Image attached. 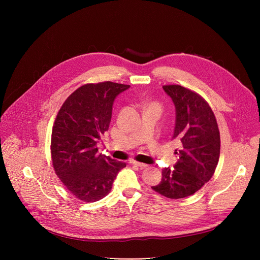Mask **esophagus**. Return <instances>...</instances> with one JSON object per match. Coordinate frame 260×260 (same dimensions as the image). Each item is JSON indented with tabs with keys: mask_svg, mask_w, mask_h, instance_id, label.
I'll return each instance as SVG.
<instances>
[{
	"mask_svg": "<svg viewBox=\"0 0 260 260\" xmlns=\"http://www.w3.org/2000/svg\"><path fill=\"white\" fill-rule=\"evenodd\" d=\"M132 164L141 168V169H146L148 167V165H145V164H142V162H139V161H136V160H132Z\"/></svg>",
	"mask_w": 260,
	"mask_h": 260,
	"instance_id": "1",
	"label": "esophagus"
}]
</instances>
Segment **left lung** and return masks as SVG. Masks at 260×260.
Returning <instances> with one entry per match:
<instances>
[{
  "label": "left lung",
  "mask_w": 260,
  "mask_h": 260,
  "mask_svg": "<svg viewBox=\"0 0 260 260\" xmlns=\"http://www.w3.org/2000/svg\"><path fill=\"white\" fill-rule=\"evenodd\" d=\"M162 88L176 109L172 140L180 144L179 159L174 169L162 170L160 183L151 188L177 200L192 196L212 178L220 155V134L211 107L200 94L180 85Z\"/></svg>",
  "instance_id": "left-lung-1"
}]
</instances>
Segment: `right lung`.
<instances>
[{
	"instance_id": "add662e5",
	"label": "right lung",
	"mask_w": 260,
	"mask_h": 260,
	"mask_svg": "<svg viewBox=\"0 0 260 260\" xmlns=\"http://www.w3.org/2000/svg\"><path fill=\"white\" fill-rule=\"evenodd\" d=\"M129 85L100 82L82 85L62 104L51 135L55 174L82 202L105 198L125 162L98 153L101 135L108 131L116 96Z\"/></svg>"
}]
</instances>
